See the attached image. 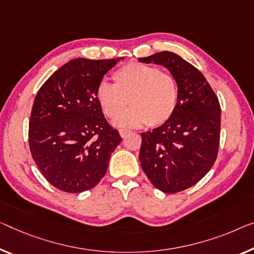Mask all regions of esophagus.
I'll return each mask as SVG.
<instances>
[{
	"mask_svg": "<svg viewBox=\"0 0 254 254\" xmlns=\"http://www.w3.org/2000/svg\"><path fill=\"white\" fill-rule=\"evenodd\" d=\"M120 136H122L123 138H125V137H127L128 135L130 134V130H127V129H120Z\"/></svg>",
	"mask_w": 254,
	"mask_h": 254,
	"instance_id": "1",
	"label": "esophagus"
}]
</instances>
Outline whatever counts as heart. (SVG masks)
Here are the masks:
<instances>
[{
  "instance_id": "obj_1",
  "label": "heart",
  "mask_w": 254,
  "mask_h": 254,
  "mask_svg": "<svg viewBox=\"0 0 254 254\" xmlns=\"http://www.w3.org/2000/svg\"><path fill=\"white\" fill-rule=\"evenodd\" d=\"M114 85L101 83L95 97L103 114L116 119L120 127H137L146 124L159 127L173 118L177 109L179 88L171 73L153 65L130 62L112 73Z\"/></svg>"
}]
</instances>
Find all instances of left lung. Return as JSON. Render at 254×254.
Segmentation results:
<instances>
[{
    "instance_id": "obj_1",
    "label": "left lung",
    "mask_w": 254,
    "mask_h": 254,
    "mask_svg": "<svg viewBox=\"0 0 254 254\" xmlns=\"http://www.w3.org/2000/svg\"><path fill=\"white\" fill-rule=\"evenodd\" d=\"M138 60L166 67L179 88L173 118L142 132L140 166L161 192H182L201 181L216 161L220 140L219 100L200 70L176 53L163 51Z\"/></svg>"
}]
</instances>
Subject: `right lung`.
<instances>
[{
    "instance_id": "1",
    "label": "right lung",
    "mask_w": 254,
    "mask_h": 254,
    "mask_svg": "<svg viewBox=\"0 0 254 254\" xmlns=\"http://www.w3.org/2000/svg\"><path fill=\"white\" fill-rule=\"evenodd\" d=\"M118 59H73L42 85L29 119L32 157L56 189L81 193L95 187L123 138L104 118L95 92Z\"/></svg>"
}]
</instances>
